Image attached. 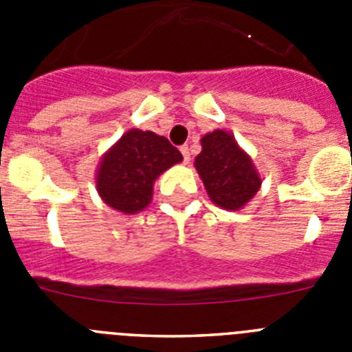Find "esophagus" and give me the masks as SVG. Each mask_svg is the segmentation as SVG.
Listing matches in <instances>:
<instances>
[{"label":"esophagus","instance_id":"esophagus-1","mask_svg":"<svg viewBox=\"0 0 352 352\" xmlns=\"http://www.w3.org/2000/svg\"><path fill=\"white\" fill-rule=\"evenodd\" d=\"M179 151H182V155H183V162H185V164H188V162H190V153H188V146L183 144L182 148H179Z\"/></svg>","mask_w":352,"mask_h":352}]
</instances>
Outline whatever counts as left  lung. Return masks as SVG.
I'll return each mask as SVG.
<instances>
[{"label":"left lung","instance_id":"8db88e82","mask_svg":"<svg viewBox=\"0 0 352 352\" xmlns=\"http://www.w3.org/2000/svg\"><path fill=\"white\" fill-rule=\"evenodd\" d=\"M201 146L203 151L195 158V169L211 201L226 210L245 206L261 186L250 157L236 144L231 133L223 130L204 135Z\"/></svg>","mask_w":352,"mask_h":352}]
</instances>
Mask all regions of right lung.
<instances>
[{"label":"right lung","instance_id":"obj_1","mask_svg":"<svg viewBox=\"0 0 352 352\" xmlns=\"http://www.w3.org/2000/svg\"><path fill=\"white\" fill-rule=\"evenodd\" d=\"M183 157L166 138L155 132L129 130L102 158L96 188L105 203L123 213L144 210L153 195V183Z\"/></svg>","mask_w":352,"mask_h":352}]
</instances>
